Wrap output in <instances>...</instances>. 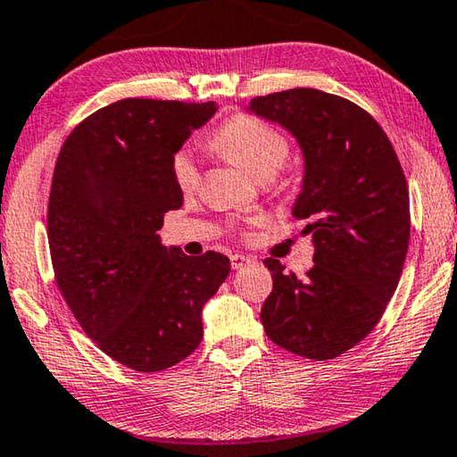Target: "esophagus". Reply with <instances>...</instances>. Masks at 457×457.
Segmentation results:
<instances>
[{
	"instance_id": "1",
	"label": "esophagus",
	"mask_w": 457,
	"mask_h": 457,
	"mask_svg": "<svg viewBox=\"0 0 457 457\" xmlns=\"http://www.w3.org/2000/svg\"><path fill=\"white\" fill-rule=\"evenodd\" d=\"M255 263V259H251V257H245V255H233L230 257V265H233V269H245V267H249V265H253Z\"/></svg>"
}]
</instances>
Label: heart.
Wrapping results in <instances>:
<instances>
[{"instance_id": "obj_1", "label": "heart", "mask_w": 457, "mask_h": 457, "mask_svg": "<svg viewBox=\"0 0 457 457\" xmlns=\"http://www.w3.org/2000/svg\"><path fill=\"white\" fill-rule=\"evenodd\" d=\"M212 147L257 179H269L278 174L291 152L287 137L279 129L253 115H235L224 121L214 133ZM171 174L178 188L184 192H192L200 182L198 163L188 152L174 155Z\"/></svg>"}]
</instances>
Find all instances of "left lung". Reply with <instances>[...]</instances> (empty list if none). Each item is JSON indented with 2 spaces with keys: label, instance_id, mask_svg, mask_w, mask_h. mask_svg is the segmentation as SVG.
Returning a JSON list of instances; mask_svg holds the SVG:
<instances>
[{
  "label": "left lung",
  "instance_id": "left-lung-1",
  "mask_svg": "<svg viewBox=\"0 0 457 457\" xmlns=\"http://www.w3.org/2000/svg\"><path fill=\"white\" fill-rule=\"evenodd\" d=\"M249 109L302 145L294 216L316 246L303 279L278 259L263 261L273 291L261 321L287 353L330 361L375 330L397 289L411 237L407 179L383 127L353 101L289 88L255 96Z\"/></svg>",
  "mask_w": 457,
  "mask_h": 457
}]
</instances>
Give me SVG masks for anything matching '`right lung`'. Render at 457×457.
<instances>
[{"label":"right lung","instance_id":"add662e5","mask_svg":"<svg viewBox=\"0 0 457 457\" xmlns=\"http://www.w3.org/2000/svg\"><path fill=\"white\" fill-rule=\"evenodd\" d=\"M219 104L121 99L74 127L48 198L56 286L85 334L113 361L158 372L202 340V305L230 271L222 253L188 257L155 235L182 206L174 154Z\"/></svg>","mask_w":457,"mask_h":457}]
</instances>
